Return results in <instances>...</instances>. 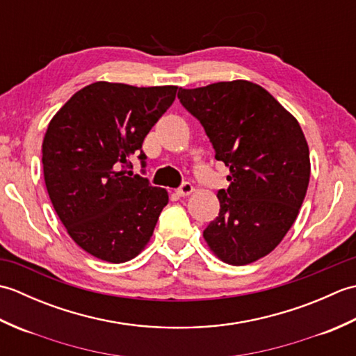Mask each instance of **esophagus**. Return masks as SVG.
Here are the masks:
<instances>
[{"mask_svg":"<svg viewBox=\"0 0 356 356\" xmlns=\"http://www.w3.org/2000/svg\"><path fill=\"white\" fill-rule=\"evenodd\" d=\"M193 190H194V186L190 182H184L177 188L176 193L180 195V197H186V195H190L193 193Z\"/></svg>","mask_w":356,"mask_h":356,"instance_id":"34e87169","label":"esophagus"}]
</instances>
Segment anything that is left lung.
<instances>
[{
    "mask_svg": "<svg viewBox=\"0 0 356 356\" xmlns=\"http://www.w3.org/2000/svg\"><path fill=\"white\" fill-rule=\"evenodd\" d=\"M177 97L229 168L228 190L217 193L220 211L203 237L234 266L261 259L291 229L307 191L311 161L300 124L249 81L179 88Z\"/></svg>",
    "mask_w": 356,
    "mask_h": 356,
    "instance_id": "left-lung-1",
    "label": "left lung"
}]
</instances>
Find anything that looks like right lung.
<instances>
[{
    "mask_svg": "<svg viewBox=\"0 0 356 356\" xmlns=\"http://www.w3.org/2000/svg\"><path fill=\"white\" fill-rule=\"evenodd\" d=\"M176 92L95 82L50 120L42 142L49 197L74 243L96 259L131 260L153 236L168 193L133 174L130 159L145 166L143 139Z\"/></svg>",
    "mask_w": 356,
    "mask_h": 356,
    "instance_id": "right-lung-1",
    "label": "right lung"
}]
</instances>
